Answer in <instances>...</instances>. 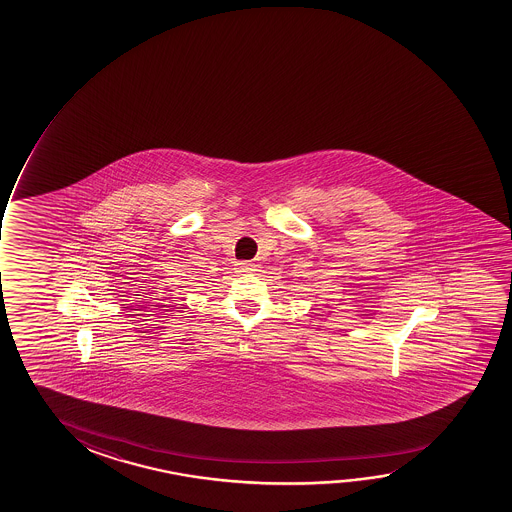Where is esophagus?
<instances>
[{"label":"esophagus","instance_id":"1","mask_svg":"<svg viewBox=\"0 0 512 512\" xmlns=\"http://www.w3.org/2000/svg\"><path fill=\"white\" fill-rule=\"evenodd\" d=\"M239 273H253L255 271V264L253 262H239Z\"/></svg>","mask_w":512,"mask_h":512}]
</instances>
